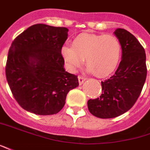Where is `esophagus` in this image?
Returning <instances> with one entry per match:
<instances>
[{"mask_svg":"<svg viewBox=\"0 0 150 150\" xmlns=\"http://www.w3.org/2000/svg\"><path fill=\"white\" fill-rule=\"evenodd\" d=\"M86 80V78L85 77H82V76H78V82H79V84L81 85L84 81Z\"/></svg>","mask_w":150,"mask_h":150,"instance_id":"34e87169","label":"esophagus"}]
</instances>
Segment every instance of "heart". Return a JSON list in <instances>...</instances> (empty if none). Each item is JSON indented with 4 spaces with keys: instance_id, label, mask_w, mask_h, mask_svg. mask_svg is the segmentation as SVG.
I'll return each mask as SVG.
<instances>
[{
    "instance_id": "b5f03b06",
    "label": "heart",
    "mask_w": 150,
    "mask_h": 150,
    "mask_svg": "<svg viewBox=\"0 0 150 150\" xmlns=\"http://www.w3.org/2000/svg\"><path fill=\"white\" fill-rule=\"evenodd\" d=\"M122 45L112 35L82 33L74 38L72 46L64 45L61 54L71 70L80 67L84 59L89 73L97 77L108 76L120 61Z\"/></svg>"
}]
</instances>
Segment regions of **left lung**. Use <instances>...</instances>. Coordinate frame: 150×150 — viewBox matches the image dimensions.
Returning <instances> with one entry per match:
<instances>
[{
	"instance_id": "left-lung-1",
	"label": "left lung",
	"mask_w": 150,
	"mask_h": 150,
	"mask_svg": "<svg viewBox=\"0 0 150 150\" xmlns=\"http://www.w3.org/2000/svg\"><path fill=\"white\" fill-rule=\"evenodd\" d=\"M114 34L122 45V60L107 80L101 81L100 96L87 102L90 112L100 118H112L132 108L140 96L147 75L144 47L131 33L117 28Z\"/></svg>"
}]
</instances>
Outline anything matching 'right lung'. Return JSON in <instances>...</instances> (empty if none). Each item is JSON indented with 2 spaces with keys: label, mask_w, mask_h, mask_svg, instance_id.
Masks as SVG:
<instances>
[{
  "label": "right lung",
  "mask_w": 150,
  "mask_h": 150,
  "mask_svg": "<svg viewBox=\"0 0 150 150\" xmlns=\"http://www.w3.org/2000/svg\"><path fill=\"white\" fill-rule=\"evenodd\" d=\"M67 28L38 23L12 42L6 76L14 99L23 109L38 115L55 114L66 96L78 86L77 76L65 71L61 49Z\"/></svg>",
  "instance_id": "add662e5"
}]
</instances>
